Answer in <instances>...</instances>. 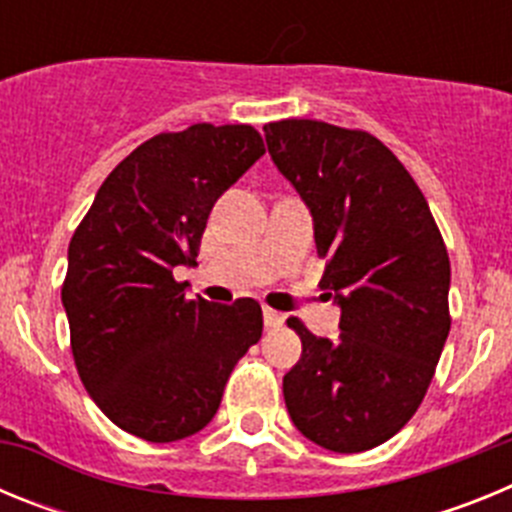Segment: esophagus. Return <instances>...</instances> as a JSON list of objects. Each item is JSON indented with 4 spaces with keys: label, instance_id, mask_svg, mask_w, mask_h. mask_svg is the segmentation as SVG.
<instances>
[{
    "label": "esophagus",
    "instance_id": "34e87169",
    "mask_svg": "<svg viewBox=\"0 0 512 512\" xmlns=\"http://www.w3.org/2000/svg\"><path fill=\"white\" fill-rule=\"evenodd\" d=\"M264 325L266 328H279V325H284V315L277 310H271V307H264Z\"/></svg>",
    "mask_w": 512,
    "mask_h": 512
}]
</instances>
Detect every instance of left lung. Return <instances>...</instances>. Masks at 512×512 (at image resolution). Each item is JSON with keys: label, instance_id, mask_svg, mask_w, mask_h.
I'll return each instance as SVG.
<instances>
[{"label": "left lung", "instance_id": "obj_1", "mask_svg": "<svg viewBox=\"0 0 512 512\" xmlns=\"http://www.w3.org/2000/svg\"><path fill=\"white\" fill-rule=\"evenodd\" d=\"M312 215L323 287L341 307L336 341L287 325L302 356L284 374L297 431L338 454L374 449L415 415L449 336L451 264L408 169L382 140L320 120L264 125Z\"/></svg>", "mask_w": 512, "mask_h": 512}]
</instances>
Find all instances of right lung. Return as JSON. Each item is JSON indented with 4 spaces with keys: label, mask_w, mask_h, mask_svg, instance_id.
Returning <instances> with one entry per match:
<instances>
[{
    "label": "right lung",
    "mask_w": 512,
    "mask_h": 512,
    "mask_svg": "<svg viewBox=\"0 0 512 512\" xmlns=\"http://www.w3.org/2000/svg\"><path fill=\"white\" fill-rule=\"evenodd\" d=\"M266 153L251 125L161 133L112 169L69 243L61 302L79 377L117 428L153 443L202 431L261 338L251 297H187L217 197Z\"/></svg>",
    "instance_id": "add662e5"
}]
</instances>
